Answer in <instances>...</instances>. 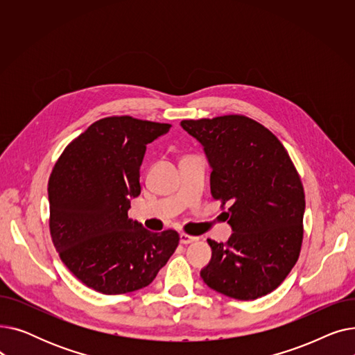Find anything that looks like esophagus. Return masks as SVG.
I'll use <instances>...</instances> for the list:
<instances>
[{"label":"esophagus","mask_w":355,"mask_h":355,"mask_svg":"<svg viewBox=\"0 0 355 355\" xmlns=\"http://www.w3.org/2000/svg\"><path fill=\"white\" fill-rule=\"evenodd\" d=\"M198 237H196V236H190V234H187V233H181L180 234V241L182 245H189V243H193V241H196Z\"/></svg>","instance_id":"1"}]
</instances>
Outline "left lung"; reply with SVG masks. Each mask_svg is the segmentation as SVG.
I'll use <instances>...</instances> for the list:
<instances>
[{
	"instance_id": "left-lung-1",
	"label": "left lung",
	"mask_w": 355,
	"mask_h": 355,
	"mask_svg": "<svg viewBox=\"0 0 355 355\" xmlns=\"http://www.w3.org/2000/svg\"><path fill=\"white\" fill-rule=\"evenodd\" d=\"M211 168V196L230 202L226 243L209 239L211 259L200 276L240 301L281 285L300 257L305 194L286 149L269 129L241 115L182 121Z\"/></svg>"
}]
</instances>
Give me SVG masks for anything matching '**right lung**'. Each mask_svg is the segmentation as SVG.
<instances>
[{"instance_id": "right-lung-1", "label": "right lung", "mask_w": 355, "mask_h": 355, "mask_svg": "<svg viewBox=\"0 0 355 355\" xmlns=\"http://www.w3.org/2000/svg\"><path fill=\"white\" fill-rule=\"evenodd\" d=\"M170 123L112 116L92 123L55 162L49 180L50 233L62 262L105 295L151 284L175 252L174 230L153 233L128 217L141 194L146 145Z\"/></svg>"}]
</instances>
